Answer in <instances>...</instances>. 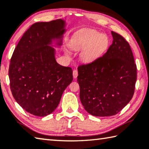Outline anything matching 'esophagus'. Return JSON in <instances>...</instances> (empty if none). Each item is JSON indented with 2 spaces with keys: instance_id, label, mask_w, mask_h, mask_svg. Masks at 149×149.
<instances>
[{
  "instance_id": "esophagus-1",
  "label": "esophagus",
  "mask_w": 149,
  "mask_h": 149,
  "mask_svg": "<svg viewBox=\"0 0 149 149\" xmlns=\"http://www.w3.org/2000/svg\"><path fill=\"white\" fill-rule=\"evenodd\" d=\"M77 75H78L77 70H74L73 71V77H74V79H75V78H77Z\"/></svg>"
}]
</instances>
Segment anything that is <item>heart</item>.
<instances>
[{"mask_svg": "<svg viewBox=\"0 0 149 149\" xmlns=\"http://www.w3.org/2000/svg\"><path fill=\"white\" fill-rule=\"evenodd\" d=\"M109 45L108 38L92 29L81 31L70 43V48L74 51H81V59L83 62L90 63L100 58Z\"/></svg>", "mask_w": 149, "mask_h": 149, "instance_id": "1", "label": "heart"}]
</instances>
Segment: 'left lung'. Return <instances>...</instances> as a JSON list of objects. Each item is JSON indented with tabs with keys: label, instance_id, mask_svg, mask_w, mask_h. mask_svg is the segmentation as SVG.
Instances as JSON below:
<instances>
[{
	"label": "left lung",
	"instance_id": "left-lung-1",
	"mask_svg": "<svg viewBox=\"0 0 149 149\" xmlns=\"http://www.w3.org/2000/svg\"><path fill=\"white\" fill-rule=\"evenodd\" d=\"M112 44L103 56L78 67L79 97L84 109L98 117L116 115L134 94L137 67L124 37L111 31Z\"/></svg>",
	"mask_w": 149,
	"mask_h": 149
}]
</instances>
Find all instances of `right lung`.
Returning a JSON list of instances; mask_svg holds the SVG:
<instances>
[{
    "mask_svg": "<svg viewBox=\"0 0 149 149\" xmlns=\"http://www.w3.org/2000/svg\"><path fill=\"white\" fill-rule=\"evenodd\" d=\"M65 21L57 19L36 22L23 35L13 53L9 67L10 89L26 112L44 117L53 112L66 88L73 81L70 67L55 60L56 45H62Z\"/></svg>",
    "mask_w": 149,
    "mask_h": 149,
    "instance_id": "add662e5",
    "label": "right lung"
}]
</instances>
